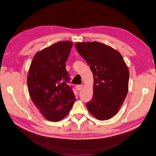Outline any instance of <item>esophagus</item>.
Listing matches in <instances>:
<instances>
[{
  "instance_id": "1",
  "label": "esophagus",
  "mask_w": 156,
  "mask_h": 156,
  "mask_svg": "<svg viewBox=\"0 0 156 156\" xmlns=\"http://www.w3.org/2000/svg\"><path fill=\"white\" fill-rule=\"evenodd\" d=\"M83 84H79V85H77V86L76 87L77 90H81V89L83 88Z\"/></svg>"
}]
</instances>
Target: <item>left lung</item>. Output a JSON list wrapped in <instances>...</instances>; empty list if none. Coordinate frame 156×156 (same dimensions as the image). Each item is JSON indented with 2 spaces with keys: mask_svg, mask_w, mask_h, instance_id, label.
Listing matches in <instances>:
<instances>
[{
  "mask_svg": "<svg viewBox=\"0 0 156 156\" xmlns=\"http://www.w3.org/2000/svg\"><path fill=\"white\" fill-rule=\"evenodd\" d=\"M75 48L94 75L92 100L86 105L100 120L117 114L128 92L129 72L120 52L98 41L77 42Z\"/></svg>",
  "mask_w": 156,
  "mask_h": 156,
  "instance_id": "obj_1",
  "label": "left lung"
}]
</instances>
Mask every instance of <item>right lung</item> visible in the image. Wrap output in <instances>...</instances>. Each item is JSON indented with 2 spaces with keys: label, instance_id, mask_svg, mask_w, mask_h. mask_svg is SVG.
Here are the masks:
<instances>
[{
  "label": "right lung",
  "instance_id": "add662e5",
  "mask_svg": "<svg viewBox=\"0 0 156 156\" xmlns=\"http://www.w3.org/2000/svg\"><path fill=\"white\" fill-rule=\"evenodd\" d=\"M73 43L58 41L35 54L27 76V86L33 103L45 119L58 122L66 116L75 101L66 83V70Z\"/></svg>",
  "mask_w": 156,
  "mask_h": 156
}]
</instances>
